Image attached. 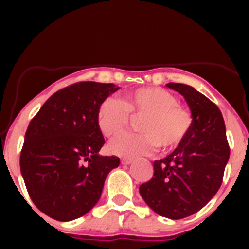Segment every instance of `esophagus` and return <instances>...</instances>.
I'll list each match as a JSON object with an SVG mask.
<instances>
[{
    "label": "esophagus",
    "instance_id": "esophagus-1",
    "mask_svg": "<svg viewBox=\"0 0 249 249\" xmlns=\"http://www.w3.org/2000/svg\"><path fill=\"white\" fill-rule=\"evenodd\" d=\"M131 162H132L131 158H123L122 159V164H124V165H129V164H131Z\"/></svg>",
    "mask_w": 249,
    "mask_h": 249
}]
</instances>
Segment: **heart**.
I'll list each match as a JSON object with an SVG mask.
<instances>
[{
    "label": "heart",
    "instance_id": "b5f03b06",
    "mask_svg": "<svg viewBox=\"0 0 249 249\" xmlns=\"http://www.w3.org/2000/svg\"><path fill=\"white\" fill-rule=\"evenodd\" d=\"M131 117L140 119L139 134H125L109 143V150L120 157L147 155L155 148L171 152L189 135L194 118L187 107L178 104L175 94L160 87H142L122 95L107 97L96 110V124L108 139L122 134Z\"/></svg>",
    "mask_w": 249,
    "mask_h": 249
}]
</instances>
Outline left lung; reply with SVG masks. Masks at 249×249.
Masks as SVG:
<instances>
[{
	"instance_id": "8db88e82",
	"label": "left lung",
	"mask_w": 249,
	"mask_h": 249,
	"mask_svg": "<svg viewBox=\"0 0 249 249\" xmlns=\"http://www.w3.org/2000/svg\"><path fill=\"white\" fill-rule=\"evenodd\" d=\"M166 85L184 96L194 123L179 147L154 161V175L141 184L140 194L161 217L182 219L201 210L218 192L230 147L222 112L214 102L190 85Z\"/></svg>"
}]
</instances>
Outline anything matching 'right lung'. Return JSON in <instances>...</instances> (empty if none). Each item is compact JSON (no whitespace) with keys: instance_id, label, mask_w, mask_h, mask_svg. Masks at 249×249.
<instances>
[{"instance_id":"1","label":"right lung","mask_w":249,"mask_h":249,"mask_svg":"<svg viewBox=\"0 0 249 249\" xmlns=\"http://www.w3.org/2000/svg\"><path fill=\"white\" fill-rule=\"evenodd\" d=\"M119 87L78 82L53 94L31 119L20 153V171L32 202L53 219L69 222L89 212L119 158L101 157L105 139L99 105Z\"/></svg>"}]
</instances>
